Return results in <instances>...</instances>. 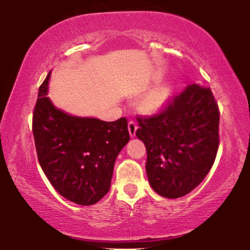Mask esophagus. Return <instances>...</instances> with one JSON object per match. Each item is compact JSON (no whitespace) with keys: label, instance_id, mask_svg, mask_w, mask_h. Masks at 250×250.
<instances>
[{"label":"esophagus","instance_id":"esophagus-1","mask_svg":"<svg viewBox=\"0 0 250 250\" xmlns=\"http://www.w3.org/2000/svg\"><path fill=\"white\" fill-rule=\"evenodd\" d=\"M128 130H129V134H130V136L134 137L135 134H136V130H137V123L135 121H129L128 122Z\"/></svg>","mask_w":250,"mask_h":250}]
</instances>
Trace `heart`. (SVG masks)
<instances>
[{
  "instance_id": "b5f03b06",
  "label": "heart",
  "mask_w": 250,
  "mask_h": 250,
  "mask_svg": "<svg viewBox=\"0 0 250 250\" xmlns=\"http://www.w3.org/2000/svg\"><path fill=\"white\" fill-rule=\"evenodd\" d=\"M165 93L161 90H155L153 93L148 94V95L142 100L141 107L146 113H155V111L159 110L160 108H162V105L165 104Z\"/></svg>"
}]
</instances>
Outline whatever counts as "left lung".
I'll return each mask as SVG.
<instances>
[{"instance_id":"obj_1","label":"left lung","mask_w":250,"mask_h":250,"mask_svg":"<svg viewBox=\"0 0 250 250\" xmlns=\"http://www.w3.org/2000/svg\"><path fill=\"white\" fill-rule=\"evenodd\" d=\"M136 120L151 188L168 199L190 193L207 176L219 149L220 110L211 89L188 85L159 114Z\"/></svg>"}]
</instances>
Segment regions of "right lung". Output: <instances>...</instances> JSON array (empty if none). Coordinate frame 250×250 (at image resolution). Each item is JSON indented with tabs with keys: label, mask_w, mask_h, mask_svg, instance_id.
Instances as JSON below:
<instances>
[{
	"label": "right lung",
	"mask_w": 250,
	"mask_h": 250,
	"mask_svg": "<svg viewBox=\"0 0 250 250\" xmlns=\"http://www.w3.org/2000/svg\"><path fill=\"white\" fill-rule=\"evenodd\" d=\"M49 75L40 85L33 113L37 159L63 197L91 206L110 188L115 160L129 141L127 119L105 122L63 113L47 96Z\"/></svg>",
	"instance_id": "add662e5"
}]
</instances>
